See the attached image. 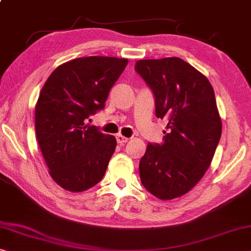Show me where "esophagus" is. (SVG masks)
<instances>
[{"mask_svg":"<svg viewBox=\"0 0 251 251\" xmlns=\"http://www.w3.org/2000/svg\"><path fill=\"white\" fill-rule=\"evenodd\" d=\"M117 140H118L119 144H126V142L129 141V138L122 136V134H118V136H117Z\"/></svg>","mask_w":251,"mask_h":251,"instance_id":"34e87169","label":"esophagus"}]
</instances>
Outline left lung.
<instances>
[{"instance_id": "1", "label": "left lung", "mask_w": 251, "mask_h": 251, "mask_svg": "<svg viewBox=\"0 0 251 251\" xmlns=\"http://www.w3.org/2000/svg\"><path fill=\"white\" fill-rule=\"evenodd\" d=\"M134 69L155 96L156 117L168 120L163 144H149L141 158V183L160 200L179 198L205 174L221 138L213 87L178 57L138 60Z\"/></svg>"}]
</instances>
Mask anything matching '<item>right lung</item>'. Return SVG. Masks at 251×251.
Returning <instances> with one entry per match:
<instances>
[{
  "mask_svg": "<svg viewBox=\"0 0 251 251\" xmlns=\"http://www.w3.org/2000/svg\"><path fill=\"white\" fill-rule=\"evenodd\" d=\"M126 65L125 58L83 57L60 65L46 80L36 105V134L50 176L64 190L86 191L105 174L117 140L86 122L104 109Z\"/></svg>",
  "mask_w": 251,
  "mask_h": 251,
  "instance_id": "right-lung-1",
  "label": "right lung"
}]
</instances>
